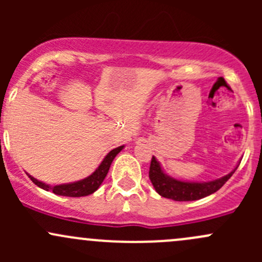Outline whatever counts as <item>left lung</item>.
Segmentation results:
<instances>
[{
	"instance_id": "left-lung-1",
	"label": "left lung",
	"mask_w": 262,
	"mask_h": 262,
	"mask_svg": "<svg viewBox=\"0 0 262 262\" xmlns=\"http://www.w3.org/2000/svg\"><path fill=\"white\" fill-rule=\"evenodd\" d=\"M238 167V166H237ZM233 168L228 175L223 176L221 179H215L213 181L207 182H195V181H181L178 179H173L168 176L165 171L161 167L160 162L156 160L153 156L152 161H150L149 167V180L152 182L153 187L156 191L163 198L167 199H172L175 202H191V200H199L202 198L208 196V195L214 194L218 191L228 179L233 175L234 171L237 170Z\"/></svg>"
}]
</instances>
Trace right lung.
<instances>
[{"mask_svg":"<svg viewBox=\"0 0 262 262\" xmlns=\"http://www.w3.org/2000/svg\"><path fill=\"white\" fill-rule=\"evenodd\" d=\"M124 146L116 147L113 150H110L105 158L102 160V162L100 163L99 167L94 171L90 176L82 179L80 181L76 182H70V184H60V185H54V186H50V185L46 184L43 181L36 180L35 178H33L31 175L28 176L31 179V181L39 186L40 189L47 190V191H53L57 195H62V196H71V198H78V196H86V195L92 194V192L96 191L100 187V185L102 184L104 179L106 178L107 172H109L110 165H112L113 160L116 157L119 152L123 149Z\"/></svg>","mask_w":262,"mask_h":262,"instance_id":"right-lung-1","label":"right lung"}]
</instances>
